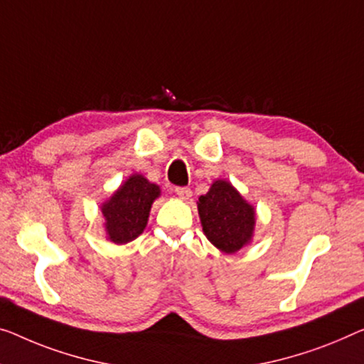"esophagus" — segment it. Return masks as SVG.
Wrapping results in <instances>:
<instances>
[{"label":"esophagus","mask_w":364,"mask_h":364,"mask_svg":"<svg viewBox=\"0 0 364 364\" xmlns=\"http://www.w3.org/2000/svg\"><path fill=\"white\" fill-rule=\"evenodd\" d=\"M175 193L178 194V198H181L183 200H188L193 196V191L189 188H176Z\"/></svg>","instance_id":"obj_1"}]
</instances>
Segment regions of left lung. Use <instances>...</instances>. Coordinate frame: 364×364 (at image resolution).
Listing matches in <instances>:
<instances>
[{
  "label": "left lung",
  "instance_id": "obj_1",
  "mask_svg": "<svg viewBox=\"0 0 364 364\" xmlns=\"http://www.w3.org/2000/svg\"><path fill=\"white\" fill-rule=\"evenodd\" d=\"M198 213L204 235L222 253H237L252 243L257 210L230 181L214 180L199 196Z\"/></svg>",
  "mask_w": 364,
  "mask_h": 364
}]
</instances>
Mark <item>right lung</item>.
<instances>
[{
    "instance_id": "add662e5",
    "label": "right lung",
    "mask_w": 364,
    "mask_h": 364,
    "mask_svg": "<svg viewBox=\"0 0 364 364\" xmlns=\"http://www.w3.org/2000/svg\"><path fill=\"white\" fill-rule=\"evenodd\" d=\"M161 189L140 173H132L105 203L101 204L106 240L116 245L132 242L145 230L151 204Z\"/></svg>"
}]
</instances>
